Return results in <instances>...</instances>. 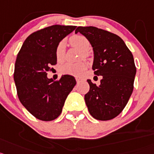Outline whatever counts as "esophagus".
<instances>
[{
  "label": "esophagus",
  "mask_w": 154,
  "mask_h": 154,
  "mask_svg": "<svg viewBox=\"0 0 154 154\" xmlns=\"http://www.w3.org/2000/svg\"><path fill=\"white\" fill-rule=\"evenodd\" d=\"M81 81H82L81 78H80V77H76V81H77V83H80Z\"/></svg>",
  "instance_id": "34e87169"
}]
</instances>
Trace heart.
Masks as SVG:
<instances>
[{"label": "heart", "mask_w": 154, "mask_h": 154, "mask_svg": "<svg viewBox=\"0 0 154 154\" xmlns=\"http://www.w3.org/2000/svg\"><path fill=\"white\" fill-rule=\"evenodd\" d=\"M69 43L72 46L75 47L82 52V54L86 57L87 51L90 49V42L86 37L76 35L69 38ZM65 52H66V44L63 41L58 43L56 48V58L59 63H61L65 59ZM87 64L84 61L77 63H66L62 65L60 67V72L63 74L72 76H80L86 69Z\"/></svg>", "instance_id": "1"}]
</instances>
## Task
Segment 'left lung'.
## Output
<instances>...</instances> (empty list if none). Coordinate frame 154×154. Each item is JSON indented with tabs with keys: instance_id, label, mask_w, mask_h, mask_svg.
<instances>
[{
	"instance_id": "left-lung-1",
	"label": "left lung",
	"mask_w": 154,
	"mask_h": 154,
	"mask_svg": "<svg viewBox=\"0 0 154 154\" xmlns=\"http://www.w3.org/2000/svg\"><path fill=\"white\" fill-rule=\"evenodd\" d=\"M77 32L93 48L94 73L102 76L99 86L88 80L90 90L85 100L88 111L97 120L112 119L122 112L133 93L136 73L133 54L114 33L93 26H79Z\"/></svg>"
}]
</instances>
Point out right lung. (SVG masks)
Segmentation results:
<instances>
[{"mask_svg":"<svg viewBox=\"0 0 154 154\" xmlns=\"http://www.w3.org/2000/svg\"><path fill=\"white\" fill-rule=\"evenodd\" d=\"M76 27L55 25L36 31L25 40L18 53L14 80L18 98L38 119H56L77 84L70 75H63L57 81L47 77L50 66L57 64V45Z\"/></svg>","mask_w":154,"mask_h":154,"instance_id":"right-lung-1","label":"right lung"}]
</instances>
